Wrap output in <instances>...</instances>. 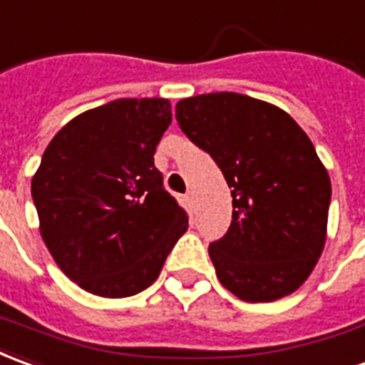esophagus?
Segmentation results:
<instances>
[{"label":"esophagus","instance_id":"1","mask_svg":"<svg viewBox=\"0 0 365 365\" xmlns=\"http://www.w3.org/2000/svg\"><path fill=\"white\" fill-rule=\"evenodd\" d=\"M185 202H187L188 210L195 212V208H196V198H195V192H192V190H190V192H187V195H185Z\"/></svg>","mask_w":365,"mask_h":365}]
</instances>
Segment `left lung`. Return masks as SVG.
Instances as JSON below:
<instances>
[{"label": "left lung", "mask_w": 365, "mask_h": 365, "mask_svg": "<svg viewBox=\"0 0 365 365\" xmlns=\"http://www.w3.org/2000/svg\"><path fill=\"white\" fill-rule=\"evenodd\" d=\"M175 115L232 188V224L208 247L220 283L247 302L297 291L324 247L332 195L311 139L277 106L236 92L180 100Z\"/></svg>", "instance_id": "obj_1"}]
</instances>
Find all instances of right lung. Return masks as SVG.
<instances>
[{
	"mask_svg": "<svg viewBox=\"0 0 365 365\" xmlns=\"http://www.w3.org/2000/svg\"><path fill=\"white\" fill-rule=\"evenodd\" d=\"M170 115L163 98L113 100L68 121L43 153L31 182L41 236L88 293L147 289L188 228L153 159Z\"/></svg>",
	"mask_w": 365,
	"mask_h": 365,
	"instance_id": "add662e5",
	"label": "right lung"
}]
</instances>
